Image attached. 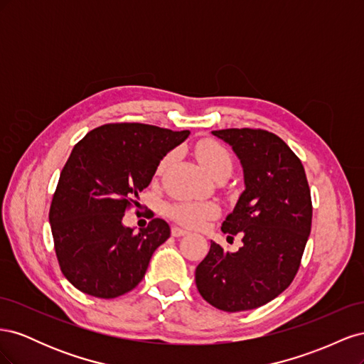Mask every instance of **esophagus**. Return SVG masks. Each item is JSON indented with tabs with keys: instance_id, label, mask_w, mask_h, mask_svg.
Wrapping results in <instances>:
<instances>
[{
	"instance_id": "34e87169",
	"label": "esophagus",
	"mask_w": 364,
	"mask_h": 364,
	"mask_svg": "<svg viewBox=\"0 0 364 364\" xmlns=\"http://www.w3.org/2000/svg\"><path fill=\"white\" fill-rule=\"evenodd\" d=\"M188 232H186L185 229H181V228H178V226H174L173 229H171V235L173 237H183V235H186Z\"/></svg>"
}]
</instances>
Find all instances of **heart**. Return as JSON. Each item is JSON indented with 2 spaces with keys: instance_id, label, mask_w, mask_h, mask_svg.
Masks as SVG:
<instances>
[{
  "instance_id": "b5f03b06",
  "label": "heart",
  "mask_w": 364,
  "mask_h": 364,
  "mask_svg": "<svg viewBox=\"0 0 364 364\" xmlns=\"http://www.w3.org/2000/svg\"><path fill=\"white\" fill-rule=\"evenodd\" d=\"M196 156L203 165V168L214 174L218 170L232 168V158L225 146L214 139H203L196 146ZM170 161V155L164 156L158 165V173H161ZM218 214V206L208 200H179L168 206V215L186 228H202L208 220Z\"/></svg>"
}]
</instances>
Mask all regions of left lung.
<instances>
[{"mask_svg": "<svg viewBox=\"0 0 364 364\" xmlns=\"http://www.w3.org/2000/svg\"><path fill=\"white\" fill-rule=\"evenodd\" d=\"M213 134L232 146L245 173L246 190L222 225L237 252L211 241L196 269L203 299L235 313L266 305L294 279L310 237L313 205L304 165L293 150L262 129H223Z\"/></svg>", "mask_w": 364, "mask_h": 364, "instance_id": "8db88e82", "label": "left lung"}]
</instances>
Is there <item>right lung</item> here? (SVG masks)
I'll return each mask as SVG.
<instances>
[{"label": "right lung", "mask_w": 364, "mask_h": 364, "mask_svg": "<svg viewBox=\"0 0 364 364\" xmlns=\"http://www.w3.org/2000/svg\"><path fill=\"white\" fill-rule=\"evenodd\" d=\"M190 130L141 123L103 124L74 146L50 206L54 250L63 277L77 290L114 299L144 278L150 258L170 237L153 218L134 232L124 213L151 182L161 159Z\"/></svg>", "instance_id": "right-lung-1"}]
</instances>
